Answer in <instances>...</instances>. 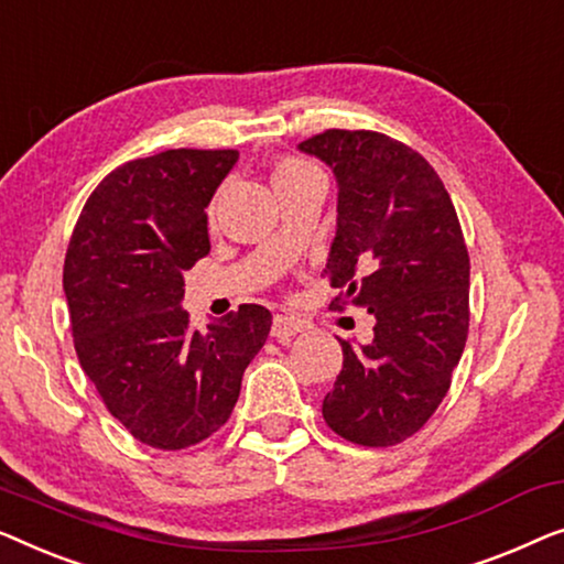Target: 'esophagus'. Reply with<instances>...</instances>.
I'll use <instances>...</instances> for the list:
<instances>
[{
	"label": "esophagus",
	"mask_w": 564,
	"mask_h": 564,
	"mask_svg": "<svg viewBox=\"0 0 564 564\" xmlns=\"http://www.w3.org/2000/svg\"><path fill=\"white\" fill-rule=\"evenodd\" d=\"M306 324L296 319V316H289V314H275L273 316V329L271 335L279 337V339H289L293 335H299V332H304Z\"/></svg>",
	"instance_id": "1"
}]
</instances>
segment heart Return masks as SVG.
Instances as JSON below:
<instances>
[{
	"label": "heart",
	"mask_w": 564,
	"mask_h": 564,
	"mask_svg": "<svg viewBox=\"0 0 564 564\" xmlns=\"http://www.w3.org/2000/svg\"><path fill=\"white\" fill-rule=\"evenodd\" d=\"M308 173H316L314 165H308L304 161H296V158H285V161L279 165V169L273 171V186L281 184V181L308 176Z\"/></svg>",
	"instance_id": "heart-1"
}]
</instances>
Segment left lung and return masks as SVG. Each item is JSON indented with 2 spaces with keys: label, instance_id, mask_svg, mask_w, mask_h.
<instances>
[{
  "label": "left lung",
  "instance_id": "1",
  "mask_svg": "<svg viewBox=\"0 0 564 564\" xmlns=\"http://www.w3.org/2000/svg\"><path fill=\"white\" fill-rule=\"evenodd\" d=\"M337 178L335 289L376 319L343 343L324 395L332 432L391 447L422 430L449 391L470 324V258L447 188L416 150L370 130H327L299 145Z\"/></svg>",
  "mask_w": 564,
  "mask_h": 564
}]
</instances>
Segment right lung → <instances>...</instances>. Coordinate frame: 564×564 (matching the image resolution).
<instances>
[{"instance_id": "right-lung-1", "label": "right lung", "mask_w": 564, "mask_h": 564, "mask_svg": "<svg viewBox=\"0 0 564 564\" xmlns=\"http://www.w3.org/2000/svg\"><path fill=\"white\" fill-rule=\"evenodd\" d=\"M237 150H165L109 173L70 235L63 291L78 362L117 422L155 449L219 430L271 312L242 304L192 329L184 271L209 252L206 214Z\"/></svg>"}]
</instances>
